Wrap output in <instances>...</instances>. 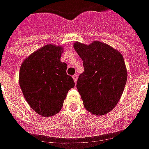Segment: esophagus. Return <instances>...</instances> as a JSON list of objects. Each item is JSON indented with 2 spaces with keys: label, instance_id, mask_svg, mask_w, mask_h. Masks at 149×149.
<instances>
[{
  "label": "esophagus",
  "instance_id": "esophagus-1",
  "mask_svg": "<svg viewBox=\"0 0 149 149\" xmlns=\"http://www.w3.org/2000/svg\"><path fill=\"white\" fill-rule=\"evenodd\" d=\"M72 78H73V81H74L75 83H77V78H78V76L77 74H75L72 76Z\"/></svg>",
  "mask_w": 149,
  "mask_h": 149
}]
</instances>
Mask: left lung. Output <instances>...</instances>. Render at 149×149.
Wrapping results in <instances>:
<instances>
[{
	"mask_svg": "<svg viewBox=\"0 0 149 149\" xmlns=\"http://www.w3.org/2000/svg\"><path fill=\"white\" fill-rule=\"evenodd\" d=\"M73 46L84 68L77 83L84 106L94 115H104L118 103L125 87L128 75L124 58L100 41L88 45L76 42Z\"/></svg>",
	"mask_w": 149,
	"mask_h": 149,
	"instance_id": "obj_1",
	"label": "left lung"
}]
</instances>
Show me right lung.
<instances>
[{
    "label": "right lung",
    "instance_id": "1",
    "mask_svg": "<svg viewBox=\"0 0 149 149\" xmlns=\"http://www.w3.org/2000/svg\"><path fill=\"white\" fill-rule=\"evenodd\" d=\"M61 47L47 45L22 63L19 83L25 100L40 115L49 117L61 109L68 91L75 86L61 61Z\"/></svg>",
    "mask_w": 149,
    "mask_h": 149
}]
</instances>
